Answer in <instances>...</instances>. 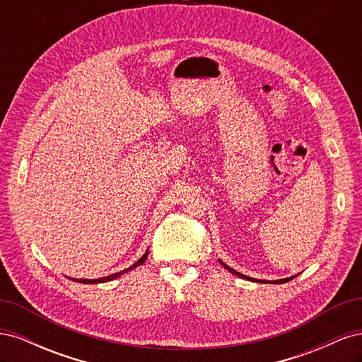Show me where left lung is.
<instances>
[{
	"instance_id": "left-lung-1",
	"label": "left lung",
	"mask_w": 362,
	"mask_h": 362,
	"mask_svg": "<svg viewBox=\"0 0 362 362\" xmlns=\"http://www.w3.org/2000/svg\"><path fill=\"white\" fill-rule=\"evenodd\" d=\"M221 261V259H218ZM221 264L228 270V272H231L233 275H235V276H238V278H243V279H247V281H255V282H273V284H284V282H288V281H291V279H294L296 276L298 275H294V276H290V278H284V279H276V281H261V279H254V278H249V276H246V275H243V273H240V272H237V270H234L233 267H229V266H226L225 262H222L221 261Z\"/></svg>"
}]
</instances>
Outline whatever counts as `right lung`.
<instances>
[{
	"label": "right lung",
	"mask_w": 362,
	"mask_h": 362,
	"mask_svg": "<svg viewBox=\"0 0 362 362\" xmlns=\"http://www.w3.org/2000/svg\"><path fill=\"white\" fill-rule=\"evenodd\" d=\"M146 258H148V250L145 252L144 254V257H141L139 261H136L133 266H129L128 269H125V270H120V272H117V273H113V275H108V276H104V278H98V279H72V281H75V282H80V284H100V282H108V281H113L115 278H119L120 275H124V273H127V272H129V270H133V269H136V267H139L140 264H144V262L146 261Z\"/></svg>",
	"instance_id": "obj_1"
}]
</instances>
